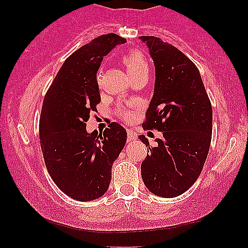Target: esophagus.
I'll list each match as a JSON object with an SVG mask.
<instances>
[{"instance_id":"esophagus-1","label":"esophagus","mask_w":248,"mask_h":248,"mask_svg":"<svg viewBox=\"0 0 248 248\" xmlns=\"http://www.w3.org/2000/svg\"><path fill=\"white\" fill-rule=\"evenodd\" d=\"M127 138L129 141L136 140V138H138V134H136V132H134L133 129H128L127 130Z\"/></svg>"}]
</instances>
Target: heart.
<instances>
[{
	"label": "heart",
	"instance_id": "heart-1",
	"mask_svg": "<svg viewBox=\"0 0 248 248\" xmlns=\"http://www.w3.org/2000/svg\"><path fill=\"white\" fill-rule=\"evenodd\" d=\"M122 62L126 66L127 72L129 73L132 79L143 75V73H148V71H149L146 57L139 50H129L128 52L124 53L122 56ZM101 81L102 71H98V73H96V82H98V85H101ZM121 116L126 119V120H130L133 116V112L132 110H122Z\"/></svg>",
	"mask_w": 248,
	"mask_h": 248
}]
</instances>
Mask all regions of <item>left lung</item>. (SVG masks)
I'll list each match as a JSON object with an SVG mask.
<instances>
[{
  "label": "left lung",
  "instance_id": "8db88e82",
  "mask_svg": "<svg viewBox=\"0 0 248 248\" xmlns=\"http://www.w3.org/2000/svg\"><path fill=\"white\" fill-rule=\"evenodd\" d=\"M155 65V88L143 129L163 136L148 148L141 164L144 186L154 195L172 198L197 181L205 163L212 134V107L193 62L177 47L154 36H141Z\"/></svg>",
  "mask_w": 248,
  "mask_h": 248
}]
</instances>
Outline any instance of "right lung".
<instances>
[{
  "label": "right lung",
  "instance_id": "right-lung-1",
  "mask_svg": "<svg viewBox=\"0 0 248 248\" xmlns=\"http://www.w3.org/2000/svg\"><path fill=\"white\" fill-rule=\"evenodd\" d=\"M124 43L107 33L73 52L43 101L39 139L45 166L56 186L76 201H94L107 191L113 163L126 144V129L116 122L100 134L86 130L90 112L101 100L96 72L104 57Z\"/></svg>",
  "mask_w": 248,
  "mask_h": 248
}]
</instances>
